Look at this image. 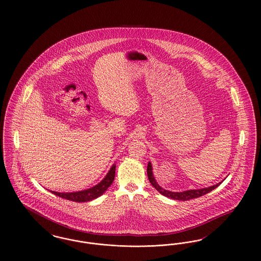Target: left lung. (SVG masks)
<instances>
[{"instance_id":"1","label":"left lung","mask_w":261,"mask_h":261,"mask_svg":"<svg viewBox=\"0 0 261 261\" xmlns=\"http://www.w3.org/2000/svg\"><path fill=\"white\" fill-rule=\"evenodd\" d=\"M147 173H148V178H149V182L152 186L155 188L156 191H159L162 195L164 197L170 198L172 199H177V200H189V199H196V198H199L203 195H206L207 193L211 192L212 190H214L215 188L219 186L221 184L218 183L216 185L208 187V188H203V189H198V190H189V191H184V192H170L168 190H165L162 187L158 184V182L155 181L154 177H153V173H152V168H151V163L149 162L148 163V168H147Z\"/></svg>"}]
</instances>
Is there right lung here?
Returning a JSON list of instances; mask_svg holds the SVG:
<instances>
[{"mask_svg": "<svg viewBox=\"0 0 261 261\" xmlns=\"http://www.w3.org/2000/svg\"><path fill=\"white\" fill-rule=\"evenodd\" d=\"M114 177H115V164L112 165V168L110 169L107 176L103 178V180H101L96 186L92 187L84 191L73 192V193H58L54 191H51V193L62 199H68L76 202H87L101 196L108 190V188L112 185Z\"/></svg>", "mask_w": 261, "mask_h": 261, "instance_id": "right-lung-1", "label": "right lung"}]
</instances>
